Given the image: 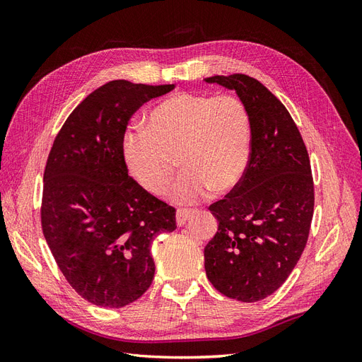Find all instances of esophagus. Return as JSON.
Wrapping results in <instances>:
<instances>
[{
  "label": "esophagus",
  "instance_id": "34e87169",
  "mask_svg": "<svg viewBox=\"0 0 362 362\" xmlns=\"http://www.w3.org/2000/svg\"><path fill=\"white\" fill-rule=\"evenodd\" d=\"M192 216H193L192 210H178L177 211V223H178V226H184L185 223H187V221H189Z\"/></svg>",
  "mask_w": 362,
  "mask_h": 362
}]
</instances>
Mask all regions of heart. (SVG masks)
<instances>
[{"label": "heart", "mask_w": 362, "mask_h": 362, "mask_svg": "<svg viewBox=\"0 0 362 362\" xmlns=\"http://www.w3.org/2000/svg\"><path fill=\"white\" fill-rule=\"evenodd\" d=\"M252 120L234 95L182 92L152 108L148 127H128L122 154L131 177L151 194H163L178 158L182 172L169 198L193 205L242 181L249 166Z\"/></svg>", "instance_id": "heart-1"}]
</instances>
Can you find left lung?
Instances as JSON below:
<instances>
[{
	"mask_svg": "<svg viewBox=\"0 0 362 362\" xmlns=\"http://www.w3.org/2000/svg\"><path fill=\"white\" fill-rule=\"evenodd\" d=\"M233 89L252 120L249 166L223 199L210 205L218 229L204 249L216 290L240 302L275 293L302 255L314 214L308 151L278 98L245 74L210 76Z\"/></svg>",
	"mask_w": 362,
	"mask_h": 362,
	"instance_id": "1",
	"label": "left lung"
}]
</instances>
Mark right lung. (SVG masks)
Here are the masks:
<instances>
[{"mask_svg":"<svg viewBox=\"0 0 362 362\" xmlns=\"http://www.w3.org/2000/svg\"><path fill=\"white\" fill-rule=\"evenodd\" d=\"M175 84L115 80L76 105L43 172L42 231L63 276L83 299L122 308L151 287V245L177 229L173 206L129 177L122 139L129 117Z\"/></svg>","mask_w":362,"mask_h":362,"instance_id":"1","label":"right lung"}]
</instances>
